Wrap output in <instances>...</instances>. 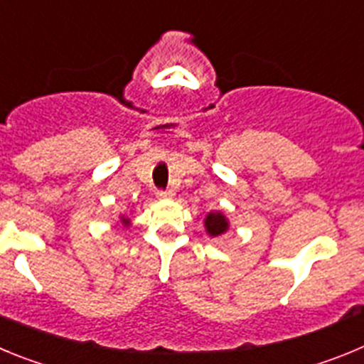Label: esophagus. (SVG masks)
<instances>
[{"instance_id": "obj_1", "label": "esophagus", "mask_w": 364, "mask_h": 364, "mask_svg": "<svg viewBox=\"0 0 364 364\" xmlns=\"http://www.w3.org/2000/svg\"><path fill=\"white\" fill-rule=\"evenodd\" d=\"M156 198H158V199H172V198H174V192H172V190H159V192H156Z\"/></svg>"}]
</instances>
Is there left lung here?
<instances>
[{"instance_id": "obj_1", "label": "left lung", "mask_w": 364, "mask_h": 364, "mask_svg": "<svg viewBox=\"0 0 364 364\" xmlns=\"http://www.w3.org/2000/svg\"><path fill=\"white\" fill-rule=\"evenodd\" d=\"M205 230L210 237H218V235H223L225 232L230 228V221L221 210H212L205 215Z\"/></svg>"}]
</instances>
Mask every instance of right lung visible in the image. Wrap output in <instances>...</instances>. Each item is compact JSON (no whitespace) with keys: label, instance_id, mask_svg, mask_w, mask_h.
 <instances>
[{"label":"right lung","instance_id":"1","mask_svg":"<svg viewBox=\"0 0 364 364\" xmlns=\"http://www.w3.org/2000/svg\"><path fill=\"white\" fill-rule=\"evenodd\" d=\"M119 221H121V223H123V227H127V228H129V227H130V225H132V221H130V219H129V218H127V215H125V214H119Z\"/></svg>","mask_w":364,"mask_h":364}]
</instances>
